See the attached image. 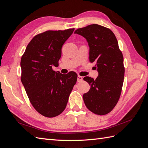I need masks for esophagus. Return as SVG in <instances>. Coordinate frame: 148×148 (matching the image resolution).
<instances>
[{
  "label": "esophagus",
  "instance_id": "esophagus-1",
  "mask_svg": "<svg viewBox=\"0 0 148 148\" xmlns=\"http://www.w3.org/2000/svg\"><path fill=\"white\" fill-rule=\"evenodd\" d=\"M83 77H81V76H79V75H78V78H77V82H82V80H83Z\"/></svg>",
  "mask_w": 148,
  "mask_h": 148
}]
</instances>
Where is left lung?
Segmentation results:
<instances>
[{
    "instance_id": "left-lung-1",
    "label": "left lung",
    "mask_w": 148,
    "mask_h": 148,
    "mask_svg": "<svg viewBox=\"0 0 148 148\" xmlns=\"http://www.w3.org/2000/svg\"><path fill=\"white\" fill-rule=\"evenodd\" d=\"M75 33L87 40L89 62H95L99 73L96 79L89 77L83 78L91 86L83 95L84 104L94 114H107L117 104L123 83V57L117 39L109 28L97 24L78 28Z\"/></svg>"
}]
</instances>
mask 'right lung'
<instances>
[{
  "instance_id": "add662e5",
  "label": "right lung",
  "mask_w": 148,
  "mask_h": 148,
  "mask_svg": "<svg viewBox=\"0 0 148 148\" xmlns=\"http://www.w3.org/2000/svg\"><path fill=\"white\" fill-rule=\"evenodd\" d=\"M74 29L48 30L36 35L21 57V81L31 104L44 117H55L65 110L77 83L74 71L64 75L52 69V65H59L62 47Z\"/></svg>"
}]
</instances>
